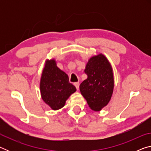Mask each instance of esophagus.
<instances>
[{"instance_id": "esophagus-1", "label": "esophagus", "mask_w": 151, "mask_h": 151, "mask_svg": "<svg viewBox=\"0 0 151 151\" xmlns=\"http://www.w3.org/2000/svg\"><path fill=\"white\" fill-rule=\"evenodd\" d=\"M74 85L75 86L76 90H78L79 89V83H74Z\"/></svg>"}]
</instances>
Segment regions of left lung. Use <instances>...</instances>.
Returning <instances> with one entry per match:
<instances>
[{
    "label": "left lung",
    "mask_w": 151,
    "mask_h": 151,
    "mask_svg": "<svg viewBox=\"0 0 151 151\" xmlns=\"http://www.w3.org/2000/svg\"><path fill=\"white\" fill-rule=\"evenodd\" d=\"M85 73L88 77L80 85L81 94L91 109L100 111L109 104L113 93L112 66L105 56L100 53L89 58Z\"/></svg>",
    "instance_id": "8db88e82"
}]
</instances>
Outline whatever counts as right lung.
Masks as SVG:
<instances>
[{
  "instance_id": "right-lung-1",
  "label": "right lung",
  "mask_w": 151,
  "mask_h": 151,
  "mask_svg": "<svg viewBox=\"0 0 151 151\" xmlns=\"http://www.w3.org/2000/svg\"><path fill=\"white\" fill-rule=\"evenodd\" d=\"M76 89L68 81V76L57 66L55 58L47 59L40 81V91L43 101L53 111L65 106L66 101Z\"/></svg>"
}]
</instances>
